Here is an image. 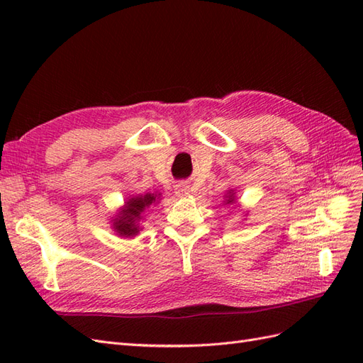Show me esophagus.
Segmentation results:
<instances>
[{
	"label": "esophagus",
	"mask_w": 363,
	"mask_h": 363,
	"mask_svg": "<svg viewBox=\"0 0 363 363\" xmlns=\"http://www.w3.org/2000/svg\"><path fill=\"white\" fill-rule=\"evenodd\" d=\"M175 195L177 196H188L189 195V186H186L184 183H180L175 186Z\"/></svg>",
	"instance_id": "1"
}]
</instances>
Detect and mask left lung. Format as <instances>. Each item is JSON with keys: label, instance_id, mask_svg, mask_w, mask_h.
Here are the masks:
<instances>
[{"label": "left lung", "instance_id": "obj_1", "mask_svg": "<svg viewBox=\"0 0 363 363\" xmlns=\"http://www.w3.org/2000/svg\"><path fill=\"white\" fill-rule=\"evenodd\" d=\"M224 204L230 206V204H236V192L233 189H228L227 194L224 195ZM238 206V204H236Z\"/></svg>", "mask_w": 363, "mask_h": 363}]
</instances>
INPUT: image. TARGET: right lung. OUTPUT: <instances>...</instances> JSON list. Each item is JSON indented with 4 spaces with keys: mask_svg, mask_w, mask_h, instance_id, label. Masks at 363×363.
<instances>
[{
    "mask_svg": "<svg viewBox=\"0 0 363 363\" xmlns=\"http://www.w3.org/2000/svg\"><path fill=\"white\" fill-rule=\"evenodd\" d=\"M162 194H138L130 195L124 206L119 207L115 216H112L113 232L121 238H135L140 233V221L144 213L151 206H156L160 201Z\"/></svg>",
    "mask_w": 363,
    "mask_h": 363,
    "instance_id": "add662e5",
    "label": "right lung"
}]
</instances>
